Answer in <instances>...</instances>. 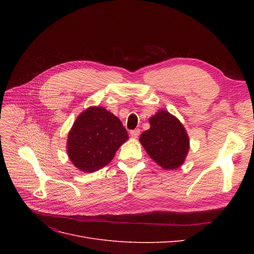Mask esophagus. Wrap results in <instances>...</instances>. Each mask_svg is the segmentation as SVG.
Listing matches in <instances>:
<instances>
[{"label":"esophagus","mask_w":254,"mask_h":254,"mask_svg":"<svg viewBox=\"0 0 254 254\" xmlns=\"http://www.w3.org/2000/svg\"><path fill=\"white\" fill-rule=\"evenodd\" d=\"M140 133H141L140 129H134V130H131V131H130V135H131L132 137H137L140 135Z\"/></svg>","instance_id":"esophagus-1"}]
</instances>
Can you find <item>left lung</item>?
I'll use <instances>...</instances> for the list:
<instances>
[{"label":"left lung","instance_id":"1","mask_svg":"<svg viewBox=\"0 0 254 254\" xmlns=\"http://www.w3.org/2000/svg\"><path fill=\"white\" fill-rule=\"evenodd\" d=\"M150 129L141 134L140 141L149 157L165 170H175L186 159L190 141L186 129L171 113L161 110L149 119Z\"/></svg>","mask_w":254,"mask_h":254}]
</instances>
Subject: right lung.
I'll use <instances>...</instances> for the list:
<instances>
[{"label": "right lung", "mask_w": 254, "mask_h": 254, "mask_svg": "<svg viewBox=\"0 0 254 254\" xmlns=\"http://www.w3.org/2000/svg\"><path fill=\"white\" fill-rule=\"evenodd\" d=\"M128 140L122 122L103 107L84 110L68 133L67 153L79 170L91 173L106 166Z\"/></svg>", "instance_id": "right-lung-1"}]
</instances>
